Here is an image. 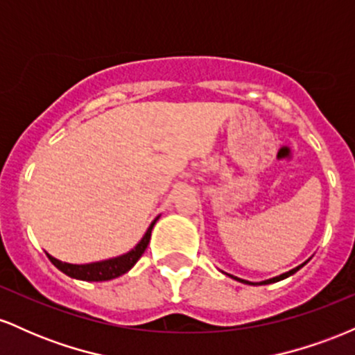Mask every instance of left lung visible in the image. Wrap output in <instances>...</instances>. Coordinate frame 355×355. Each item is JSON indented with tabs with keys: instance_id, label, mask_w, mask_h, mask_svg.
<instances>
[{
	"instance_id": "8db88e82",
	"label": "left lung",
	"mask_w": 355,
	"mask_h": 355,
	"mask_svg": "<svg viewBox=\"0 0 355 355\" xmlns=\"http://www.w3.org/2000/svg\"><path fill=\"white\" fill-rule=\"evenodd\" d=\"M312 259V257H311ZM311 259H307L305 260L304 263H300V266H297L295 268H292V270H288V272H285V274H280V275H277V277H272V279H267V280H262V282H250V280H243V279H240V277H235V275H232V274H227V272H222V274H225V275H229V277H232V279L234 280H239V282H242V284H248V285H267V284H274V282H279V280H284V279H287V277H291V275H294L297 270H300V268H302L305 263L309 262V260Z\"/></svg>"
}]
</instances>
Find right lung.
<instances>
[{"label": "right lung", "instance_id": "1", "mask_svg": "<svg viewBox=\"0 0 355 355\" xmlns=\"http://www.w3.org/2000/svg\"><path fill=\"white\" fill-rule=\"evenodd\" d=\"M160 217V215H158ZM158 217L150 223V227L146 229L145 235L141 237L140 242L137 243L132 250H128L126 254H121L118 257H112V259L100 260V262H92V263H68L61 262V260L55 259L46 252V257L50 259V262L55 266L58 270L67 274L68 277L76 280H85V282H105V280L116 279V277L126 274L135 263L138 262L141 255H144L146 245H148L150 237H152L153 225L157 223Z\"/></svg>", "mask_w": 355, "mask_h": 355}]
</instances>
